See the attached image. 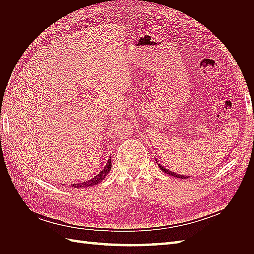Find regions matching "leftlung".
<instances>
[{"instance_id":"left-lung-1","label":"left lung","mask_w":254,"mask_h":254,"mask_svg":"<svg viewBox=\"0 0 254 254\" xmlns=\"http://www.w3.org/2000/svg\"><path fill=\"white\" fill-rule=\"evenodd\" d=\"M158 163V162H157ZM158 166L160 167V170L162 171V172H164L165 174H167V175H170V176H173V177H176V178H181V179H187L188 177L187 176H183V175H178V174H176V173H174V172H171V171H168L167 168H165L163 165H161V164H158Z\"/></svg>"}]
</instances>
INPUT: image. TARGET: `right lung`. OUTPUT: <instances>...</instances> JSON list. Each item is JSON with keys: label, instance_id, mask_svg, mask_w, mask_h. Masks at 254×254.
Segmentation results:
<instances>
[{"label": "right lung", "instance_id": "right-lung-1", "mask_svg": "<svg viewBox=\"0 0 254 254\" xmlns=\"http://www.w3.org/2000/svg\"><path fill=\"white\" fill-rule=\"evenodd\" d=\"M110 170H111V157H110V159L108 160V162L106 163L105 167L94 177V178H92V179H90V180H88V181L77 183V184H73V187H74V188H77V189L94 187V186H96V184L101 183V182L105 179V177H106L107 175H108V173L110 172Z\"/></svg>", "mask_w": 254, "mask_h": 254}]
</instances>
